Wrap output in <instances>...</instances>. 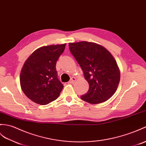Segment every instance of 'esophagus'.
Returning a JSON list of instances; mask_svg holds the SVG:
<instances>
[{"label":"esophagus","instance_id":"34e87169","mask_svg":"<svg viewBox=\"0 0 146 146\" xmlns=\"http://www.w3.org/2000/svg\"><path fill=\"white\" fill-rule=\"evenodd\" d=\"M75 81H76L75 78H74V77H72V78H71L70 81H69V83L73 84V83H74V82H75Z\"/></svg>","mask_w":146,"mask_h":146}]
</instances>
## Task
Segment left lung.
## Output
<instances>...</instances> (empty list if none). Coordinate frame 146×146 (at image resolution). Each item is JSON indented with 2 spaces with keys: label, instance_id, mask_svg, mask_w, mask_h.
Segmentation results:
<instances>
[{
  "label": "left lung",
  "instance_id": "left-lung-1",
  "mask_svg": "<svg viewBox=\"0 0 146 146\" xmlns=\"http://www.w3.org/2000/svg\"><path fill=\"white\" fill-rule=\"evenodd\" d=\"M69 48L89 83L88 91L81 99L91 104L109 100L120 81V72L114 57L104 47L92 42L69 43Z\"/></svg>",
  "mask_w": 146,
  "mask_h": 146
}]
</instances>
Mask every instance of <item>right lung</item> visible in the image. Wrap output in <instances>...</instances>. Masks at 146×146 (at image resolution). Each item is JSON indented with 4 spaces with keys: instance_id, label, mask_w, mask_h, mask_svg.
<instances>
[{
    "instance_id": "add662e5",
    "label": "right lung",
    "mask_w": 146,
    "mask_h": 146,
    "mask_svg": "<svg viewBox=\"0 0 146 146\" xmlns=\"http://www.w3.org/2000/svg\"><path fill=\"white\" fill-rule=\"evenodd\" d=\"M66 43L42 46L26 60L20 82L23 92L34 103L46 105L58 98L63 85L58 78L56 63Z\"/></svg>"
}]
</instances>
